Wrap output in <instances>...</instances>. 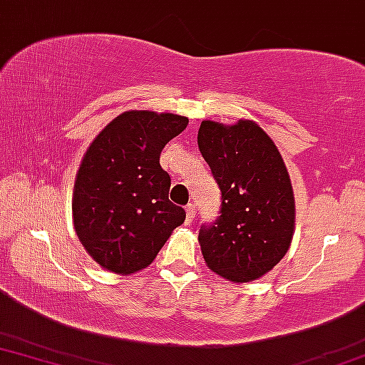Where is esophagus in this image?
<instances>
[{"instance_id":"34e87169","label":"esophagus","mask_w":365,"mask_h":365,"mask_svg":"<svg viewBox=\"0 0 365 365\" xmlns=\"http://www.w3.org/2000/svg\"><path fill=\"white\" fill-rule=\"evenodd\" d=\"M185 210H187V219H185V224L188 225V224H192V222H193V217H195V214H197V212H195V205H193V204H188Z\"/></svg>"}]
</instances>
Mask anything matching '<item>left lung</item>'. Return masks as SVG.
<instances>
[{"label": "left lung", "instance_id": "obj_1", "mask_svg": "<svg viewBox=\"0 0 365 365\" xmlns=\"http://www.w3.org/2000/svg\"><path fill=\"white\" fill-rule=\"evenodd\" d=\"M197 143L222 193L220 215L198 230L207 266L236 283L261 278L293 239L294 197L284 161L249 119L232 126L202 121Z\"/></svg>", "mask_w": 365, "mask_h": 365}]
</instances>
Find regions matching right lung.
<instances>
[{
	"label": "right lung",
	"mask_w": 365,
	"mask_h": 365,
	"mask_svg": "<svg viewBox=\"0 0 365 365\" xmlns=\"http://www.w3.org/2000/svg\"><path fill=\"white\" fill-rule=\"evenodd\" d=\"M172 113L126 110L87 148L73 183L77 237L104 269L131 274L150 266L185 210L168 200L161 150L187 128Z\"/></svg>",
	"instance_id": "1"
}]
</instances>
